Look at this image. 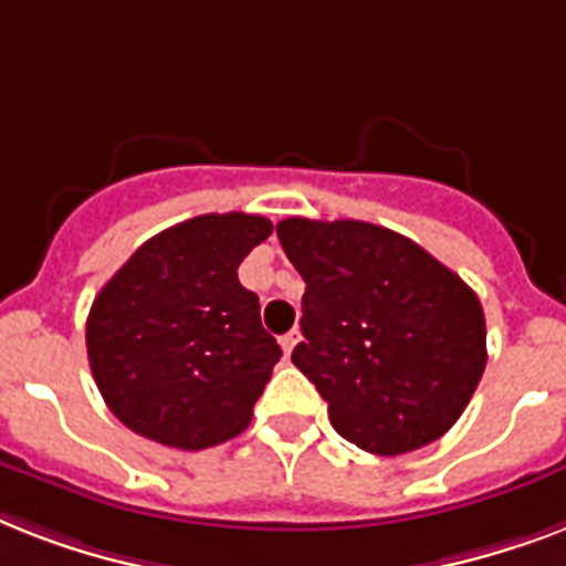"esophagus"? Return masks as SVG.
I'll use <instances>...</instances> for the list:
<instances>
[{
	"label": "esophagus",
	"instance_id": "1",
	"mask_svg": "<svg viewBox=\"0 0 566 566\" xmlns=\"http://www.w3.org/2000/svg\"><path fill=\"white\" fill-rule=\"evenodd\" d=\"M300 344V332H296V328H293V332H287V335L282 337V349H284V358H291V353H293V346Z\"/></svg>",
	"mask_w": 566,
	"mask_h": 566
}]
</instances>
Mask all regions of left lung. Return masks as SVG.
Masks as SVG:
<instances>
[{
    "instance_id": "obj_1",
    "label": "left lung",
    "mask_w": 566,
    "mask_h": 566,
    "mask_svg": "<svg viewBox=\"0 0 566 566\" xmlns=\"http://www.w3.org/2000/svg\"><path fill=\"white\" fill-rule=\"evenodd\" d=\"M275 234L305 282L293 364L328 402L337 434L387 458L443 438L488 364L479 296L373 222L287 217Z\"/></svg>"
}]
</instances>
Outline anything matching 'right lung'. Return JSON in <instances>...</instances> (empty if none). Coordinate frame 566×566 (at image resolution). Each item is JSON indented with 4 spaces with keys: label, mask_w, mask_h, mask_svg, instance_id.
I'll list each match as a JSON object with an SVG mask.
<instances>
[{
    "label": "right lung",
    "mask_w": 566,
    "mask_h": 566,
    "mask_svg": "<svg viewBox=\"0 0 566 566\" xmlns=\"http://www.w3.org/2000/svg\"><path fill=\"white\" fill-rule=\"evenodd\" d=\"M270 234L258 213H202L146 240L111 275L87 317V358L123 426L196 452L252 422L282 349L238 266Z\"/></svg>",
    "instance_id": "1"
}]
</instances>
